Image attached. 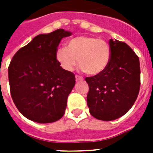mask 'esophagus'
<instances>
[{
  "label": "esophagus",
  "instance_id": "34e87169",
  "mask_svg": "<svg viewBox=\"0 0 153 153\" xmlns=\"http://www.w3.org/2000/svg\"><path fill=\"white\" fill-rule=\"evenodd\" d=\"M75 79H76V81H82L83 78L82 76H79V75H75Z\"/></svg>",
  "mask_w": 153,
  "mask_h": 153
}]
</instances>
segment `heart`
Masks as SVG:
<instances>
[{
	"instance_id": "b5f03b06",
	"label": "heart",
	"mask_w": 153,
	"mask_h": 153,
	"mask_svg": "<svg viewBox=\"0 0 153 153\" xmlns=\"http://www.w3.org/2000/svg\"><path fill=\"white\" fill-rule=\"evenodd\" d=\"M55 59L66 71H72L79 62L85 73L97 75L104 71L109 64L111 48L105 40L82 36L70 39L67 48H58Z\"/></svg>"
}]
</instances>
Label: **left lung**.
<instances>
[{
    "mask_svg": "<svg viewBox=\"0 0 153 153\" xmlns=\"http://www.w3.org/2000/svg\"><path fill=\"white\" fill-rule=\"evenodd\" d=\"M111 59L101 74L86 78L87 105L94 117L114 121L131 109L140 85L139 58L126 43L109 39Z\"/></svg>",
    "mask_w": 153,
    "mask_h": 153,
    "instance_id": "obj_1",
    "label": "left lung"
}]
</instances>
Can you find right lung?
Masks as SVG:
<instances>
[{
	"mask_svg": "<svg viewBox=\"0 0 153 153\" xmlns=\"http://www.w3.org/2000/svg\"><path fill=\"white\" fill-rule=\"evenodd\" d=\"M71 32L57 29L39 34L13 56L8 67L11 96L18 110L37 123H51L65 114L74 74L62 69L55 52Z\"/></svg>",
	"mask_w": 153,
	"mask_h": 153,
	"instance_id": "add662e5",
	"label": "right lung"
}]
</instances>
